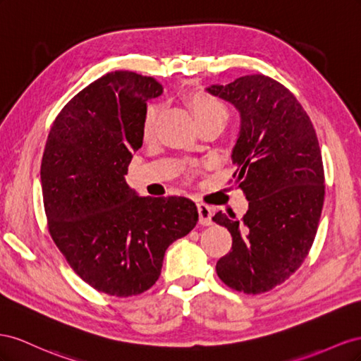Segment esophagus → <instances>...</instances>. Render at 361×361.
<instances>
[{"label":"esophagus","mask_w":361,"mask_h":361,"mask_svg":"<svg viewBox=\"0 0 361 361\" xmlns=\"http://www.w3.org/2000/svg\"><path fill=\"white\" fill-rule=\"evenodd\" d=\"M197 207H198V214H200V224L204 226L212 225L213 224V221H212L213 213H212V209L209 207V205L198 204Z\"/></svg>","instance_id":"esophagus-1"}]
</instances>
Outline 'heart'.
Masks as SVG:
<instances>
[{
  "mask_svg": "<svg viewBox=\"0 0 361 361\" xmlns=\"http://www.w3.org/2000/svg\"><path fill=\"white\" fill-rule=\"evenodd\" d=\"M189 107L193 111V116L197 118L200 126L207 122H216L226 121V109L222 102L214 98L205 92H195V94L189 95L188 98ZM159 106L157 104H149L145 110V115H143L142 121V133L145 137H149L156 127V121L159 116Z\"/></svg>",
  "mask_w": 361,
  "mask_h": 361,
  "instance_id": "obj_1",
  "label": "heart"
}]
</instances>
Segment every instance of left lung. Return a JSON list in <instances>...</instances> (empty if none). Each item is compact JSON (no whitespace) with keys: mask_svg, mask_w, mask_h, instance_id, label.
I'll return each instance as SVG.
<instances>
[{"mask_svg":"<svg viewBox=\"0 0 361 361\" xmlns=\"http://www.w3.org/2000/svg\"><path fill=\"white\" fill-rule=\"evenodd\" d=\"M205 90L239 111L231 160L250 201L242 219L213 216L233 238L216 272L234 290L263 293L286 281L313 245L325 195L321 148L305 110L278 81L254 74Z\"/></svg>","mask_w":361,"mask_h":361,"instance_id":"8db88e82","label":"left lung"}]
</instances>
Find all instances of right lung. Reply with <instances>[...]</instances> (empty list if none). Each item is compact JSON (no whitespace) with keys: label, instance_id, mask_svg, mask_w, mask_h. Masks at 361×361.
<instances>
[{"label":"right lung","instance_id":"1","mask_svg":"<svg viewBox=\"0 0 361 361\" xmlns=\"http://www.w3.org/2000/svg\"><path fill=\"white\" fill-rule=\"evenodd\" d=\"M160 83L130 71L102 75L61 109L40 166L48 228L94 289L133 296L159 280L168 246L198 222L184 197H139L126 175L143 140L147 101Z\"/></svg>","mask_w":361,"mask_h":361}]
</instances>
